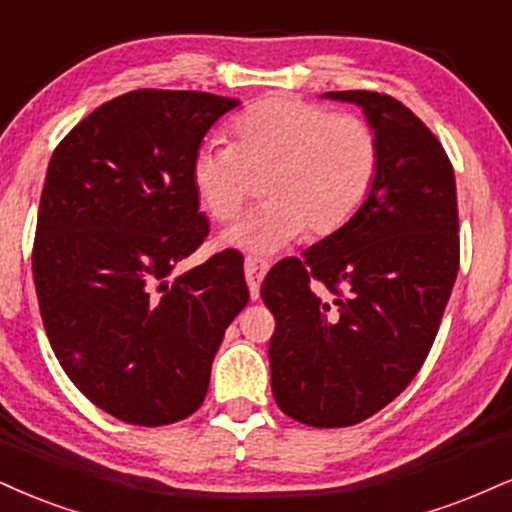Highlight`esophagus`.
Returning a JSON list of instances; mask_svg holds the SVG:
<instances>
[{
  "instance_id": "obj_1",
  "label": "esophagus",
  "mask_w": 512,
  "mask_h": 512,
  "mask_svg": "<svg viewBox=\"0 0 512 512\" xmlns=\"http://www.w3.org/2000/svg\"><path fill=\"white\" fill-rule=\"evenodd\" d=\"M267 269H269L267 260H257V257H248V260H245V279H248L252 300L260 298V283L264 279V274H267Z\"/></svg>"
}]
</instances>
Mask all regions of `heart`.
Segmentation results:
<instances>
[{
    "mask_svg": "<svg viewBox=\"0 0 512 512\" xmlns=\"http://www.w3.org/2000/svg\"><path fill=\"white\" fill-rule=\"evenodd\" d=\"M236 143L207 140L190 164L193 188L214 219L240 212L252 176H267L264 205L224 233L248 252H276L307 231L324 238L360 212L379 174V138L355 114L298 97H269L233 123Z\"/></svg>",
    "mask_w": 512,
    "mask_h": 512,
    "instance_id": "obj_1",
    "label": "heart"
}]
</instances>
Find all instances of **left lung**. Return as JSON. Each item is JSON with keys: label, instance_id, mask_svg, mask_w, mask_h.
<instances>
[{"label": "left lung", "instance_id": "1", "mask_svg": "<svg viewBox=\"0 0 512 512\" xmlns=\"http://www.w3.org/2000/svg\"><path fill=\"white\" fill-rule=\"evenodd\" d=\"M357 104L379 138V174L353 221L274 264L262 300L272 393L293 420L350 427L391 403L427 360L460 264L451 159L391 95L324 92Z\"/></svg>", "mask_w": 512, "mask_h": 512}]
</instances>
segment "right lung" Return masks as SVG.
I'll return each mask as SVG.
<instances>
[{"label":"right lung","mask_w":512,"mask_h":512,"mask_svg":"<svg viewBox=\"0 0 512 512\" xmlns=\"http://www.w3.org/2000/svg\"><path fill=\"white\" fill-rule=\"evenodd\" d=\"M238 104L195 90L126 92L49 159L33 245L42 324L78 391L121 422L193 415L250 300L236 250L174 274L209 233L193 155Z\"/></svg>","instance_id":"obj_1"}]
</instances>
